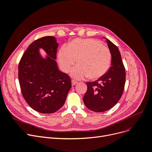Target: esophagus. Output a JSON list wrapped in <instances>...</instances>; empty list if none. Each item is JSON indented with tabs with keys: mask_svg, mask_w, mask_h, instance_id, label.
Segmentation results:
<instances>
[{
	"mask_svg": "<svg viewBox=\"0 0 152 152\" xmlns=\"http://www.w3.org/2000/svg\"><path fill=\"white\" fill-rule=\"evenodd\" d=\"M77 83V81H76L75 80H72V86H75V85H76Z\"/></svg>",
	"mask_w": 152,
	"mask_h": 152,
	"instance_id": "esophagus-1",
	"label": "esophagus"
}]
</instances>
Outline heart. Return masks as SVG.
Listing matches in <instances>:
<instances>
[{
    "mask_svg": "<svg viewBox=\"0 0 152 152\" xmlns=\"http://www.w3.org/2000/svg\"><path fill=\"white\" fill-rule=\"evenodd\" d=\"M77 65L71 72L75 79L88 76L96 80L106 74L110 66L112 55L109 49L94 38H77L66 47H62L58 53V60L64 72L67 73L76 62Z\"/></svg>",
    "mask_w": 152,
    "mask_h": 152,
    "instance_id": "heart-1",
    "label": "heart"
}]
</instances>
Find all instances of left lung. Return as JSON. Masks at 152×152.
I'll return each mask as SVG.
<instances>
[{
  "label": "left lung",
  "mask_w": 152,
  "mask_h": 152,
  "mask_svg": "<svg viewBox=\"0 0 152 152\" xmlns=\"http://www.w3.org/2000/svg\"><path fill=\"white\" fill-rule=\"evenodd\" d=\"M112 55L111 66L103 77L87 82V90L83 98L85 106L96 113H102L114 107L122 96L126 74L122 57L117 46L106 39Z\"/></svg>",
  "instance_id": "1"
}]
</instances>
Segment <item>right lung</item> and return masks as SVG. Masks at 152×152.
Masks as SVG:
<instances>
[{
  "label": "right lung",
  "mask_w": 152,
  "mask_h": 152,
  "mask_svg": "<svg viewBox=\"0 0 152 152\" xmlns=\"http://www.w3.org/2000/svg\"><path fill=\"white\" fill-rule=\"evenodd\" d=\"M58 43L46 36L30 44L23 55L18 67V78L26 103L40 113H54L64 104L72 87L69 76L58 70L56 62ZM42 48L48 57L40 56Z\"/></svg>",
  "instance_id": "1"
}]
</instances>
